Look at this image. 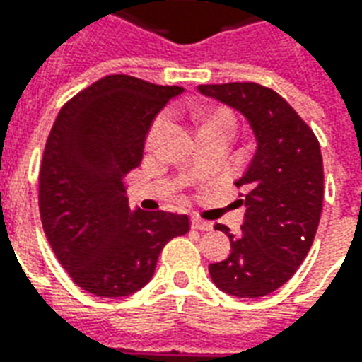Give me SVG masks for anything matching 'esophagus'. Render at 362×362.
<instances>
[{
	"mask_svg": "<svg viewBox=\"0 0 362 362\" xmlns=\"http://www.w3.org/2000/svg\"><path fill=\"white\" fill-rule=\"evenodd\" d=\"M192 227L197 228V230H211V223L209 221L199 219V217H192Z\"/></svg>",
	"mask_w": 362,
	"mask_h": 362,
	"instance_id": "esophagus-1",
	"label": "esophagus"
}]
</instances>
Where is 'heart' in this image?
Listing matches in <instances>:
<instances>
[{"instance_id": "1", "label": "heart", "mask_w": 362, "mask_h": 362, "mask_svg": "<svg viewBox=\"0 0 362 362\" xmlns=\"http://www.w3.org/2000/svg\"><path fill=\"white\" fill-rule=\"evenodd\" d=\"M196 119L197 126H199V134H204V132H225V134L233 135V132H235V116H233V112L223 108V106H204V108H199L196 112ZM168 122H170L168 112H160L157 118L153 119L149 134H147V147L149 149L155 147V143L166 129Z\"/></svg>"}]
</instances>
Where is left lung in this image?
Returning <instances> with one entry per match:
<instances>
[{"label": "left lung", "instance_id": "8db88e82", "mask_svg": "<svg viewBox=\"0 0 362 362\" xmlns=\"http://www.w3.org/2000/svg\"><path fill=\"white\" fill-rule=\"evenodd\" d=\"M199 93L228 104L248 119L256 153L236 188L246 207L243 228L230 235V256L209 266L228 295L258 298L285 285L310 250L324 202L320 143L295 108L258 83L199 85Z\"/></svg>", "mask_w": 362, "mask_h": 362}]
</instances>
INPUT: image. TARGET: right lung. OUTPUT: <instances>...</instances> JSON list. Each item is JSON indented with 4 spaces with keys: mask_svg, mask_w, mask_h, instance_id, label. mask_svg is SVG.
<instances>
[{
    "mask_svg": "<svg viewBox=\"0 0 362 362\" xmlns=\"http://www.w3.org/2000/svg\"><path fill=\"white\" fill-rule=\"evenodd\" d=\"M182 90L106 75L67 100L52 126L38 176L40 219L67 275L93 295L139 291L165 244L189 230L188 215L132 211L124 186L153 118Z\"/></svg>",
    "mask_w": 362,
    "mask_h": 362,
    "instance_id": "obj_1",
    "label": "right lung"
}]
</instances>
